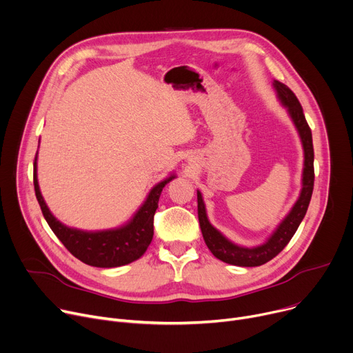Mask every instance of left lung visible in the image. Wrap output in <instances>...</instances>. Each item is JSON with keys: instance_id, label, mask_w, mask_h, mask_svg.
Segmentation results:
<instances>
[{"instance_id": "8db88e82", "label": "left lung", "mask_w": 353, "mask_h": 353, "mask_svg": "<svg viewBox=\"0 0 353 353\" xmlns=\"http://www.w3.org/2000/svg\"><path fill=\"white\" fill-rule=\"evenodd\" d=\"M273 89L276 90L277 99L281 105L287 110L288 117L291 119L298 137H300L303 151H304V164H303V175H301V191L298 199L290 209V212L284 216V219L277 225L264 243L259 246H241L237 243L228 239L219 229H216L206 213V206L203 202V196L198 189V218L202 230L203 240L206 243L210 253L228 264L239 265V267H257L261 265L271 259H274L291 240L298 226L303 222L307 213L312 189H314V147H312V134L303 113V107L295 97V94L279 80H273Z\"/></svg>"}]
</instances>
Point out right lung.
Masks as SVG:
<instances>
[{
    "mask_svg": "<svg viewBox=\"0 0 353 353\" xmlns=\"http://www.w3.org/2000/svg\"><path fill=\"white\" fill-rule=\"evenodd\" d=\"M37 161L38 152L34 162V185L43 218L76 259L93 267L112 268L130 264L145 253L154 236V213L158 208L162 188L176 178L175 172H171L150 189L145 201L124 225L104 230H82L66 226L49 210L39 189Z\"/></svg>",
    "mask_w": 353,
    "mask_h": 353,
    "instance_id": "add662e5",
    "label": "right lung"
}]
</instances>
